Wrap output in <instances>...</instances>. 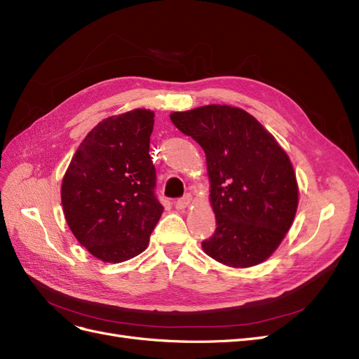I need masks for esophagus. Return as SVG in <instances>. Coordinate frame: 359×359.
I'll list each match as a JSON object with an SVG mask.
<instances>
[{
    "mask_svg": "<svg viewBox=\"0 0 359 359\" xmlns=\"http://www.w3.org/2000/svg\"><path fill=\"white\" fill-rule=\"evenodd\" d=\"M190 203H191V194H186V196H182L181 199H178L175 202V208L177 210H186Z\"/></svg>",
    "mask_w": 359,
    "mask_h": 359,
    "instance_id": "esophagus-1",
    "label": "esophagus"
}]
</instances>
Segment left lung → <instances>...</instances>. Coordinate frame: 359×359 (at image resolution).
I'll return each mask as SVG.
<instances>
[{"label": "left lung", "mask_w": 359, "mask_h": 359, "mask_svg": "<svg viewBox=\"0 0 359 359\" xmlns=\"http://www.w3.org/2000/svg\"><path fill=\"white\" fill-rule=\"evenodd\" d=\"M206 156L215 232L203 252L232 268L264 262L283 241L298 208L292 163L274 136L248 112L208 104L170 114Z\"/></svg>", "instance_id": "obj_1"}]
</instances>
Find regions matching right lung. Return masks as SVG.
<instances>
[{"label":"right lung","mask_w":359,"mask_h":359,"mask_svg":"<svg viewBox=\"0 0 359 359\" xmlns=\"http://www.w3.org/2000/svg\"><path fill=\"white\" fill-rule=\"evenodd\" d=\"M154 112L135 109L103 119L82 140L61 184L70 231L109 264L140 255L160 220L156 168L149 157Z\"/></svg>","instance_id":"obj_1"}]
</instances>
